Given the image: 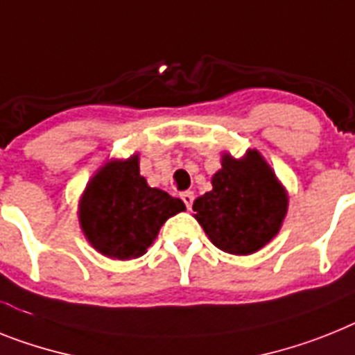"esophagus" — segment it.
Returning <instances> with one entry per match:
<instances>
[{
  "instance_id": "esophagus-1",
  "label": "esophagus",
  "mask_w": 355,
  "mask_h": 355,
  "mask_svg": "<svg viewBox=\"0 0 355 355\" xmlns=\"http://www.w3.org/2000/svg\"><path fill=\"white\" fill-rule=\"evenodd\" d=\"M180 198L184 200V204H186L187 209H191L193 200H195V195H193V191H184L182 195H180Z\"/></svg>"
}]
</instances>
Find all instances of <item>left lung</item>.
I'll return each instance as SVG.
<instances>
[{"mask_svg": "<svg viewBox=\"0 0 355 355\" xmlns=\"http://www.w3.org/2000/svg\"><path fill=\"white\" fill-rule=\"evenodd\" d=\"M213 189L193 204L205 234L229 254L260 251L278 234L287 214V191L256 150L243 159L222 155V169L211 178Z\"/></svg>", "mask_w": 355, "mask_h": 355, "instance_id": "obj_1", "label": "left lung"}]
</instances>
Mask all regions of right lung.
<instances>
[{
  "mask_svg": "<svg viewBox=\"0 0 355 355\" xmlns=\"http://www.w3.org/2000/svg\"><path fill=\"white\" fill-rule=\"evenodd\" d=\"M184 209L180 198L148 186L133 155L110 160L92 177L79 200V223L101 254L132 260L148 251L169 216Z\"/></svg>",
  "mask_w": 355,
  "mask_h": 355,
  "instance_id": "1",
  "label": "right lung"
}]
</instances>
